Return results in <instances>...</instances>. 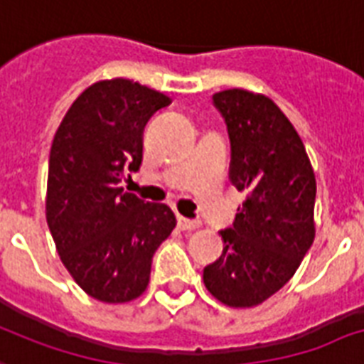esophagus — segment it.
Here are the masks:
<instances>
[{
  "mask_svg": "<svg viewBox=\"0 0 364 364\" xmlns=\"http://www.w3.org/2000/svg\"><path fill=\"white\" fill-rule=\"evenodd\" d=\"M177 225H179V229H181V231H194V229H198V227H200V223H198V221H193V219H187V218H183V215H179V218H177Z\"/></svg>",
  "mask_w": 364,
  "mask_h": 364,
  "instance_id": "34e87169",
  "label": "esophagus"
}]
</instances>
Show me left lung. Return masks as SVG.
Masks as SVG:
<instances>
[{
  "instance_id": "obj_1",
  "label": "left lung",
  "mask_w": 364,
  "mask_h": 364,
  "mask_svg": "<svg viewBox=\"0 0 364 364\" xmlns=\"http://www.w3.org/2000/svg\"><path fill=\"white\" fill-rule=\"evenodd\" d=\"M213 105L231 139L229 179L246 200L219 232L223 254L204 267V284L221 304L246 309L279 292L311 248L317 183L298 132L267 95L232 87Z\"/></svg>"
}]
</instances>
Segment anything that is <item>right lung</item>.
<instances>
[{
  "label": "right lung",
  "instance_id": "obj_1",
  "mask_svg": "<svg viewBox=\"0 0 364 364\" xmlns=\"http://www.w3.org/2000/svg\"><path fill=\"white\" fill-rule=\"evenodd\" d=\"M170 102L133 80H101L72 102L53 139L47 225L77 287L105 304L145 292L152 256L176 229L170 206L118 185L143 162L146 122Z\"/></svg>",
  "mask_w": 364,
  "mask_h": 364
}]
</instances>
